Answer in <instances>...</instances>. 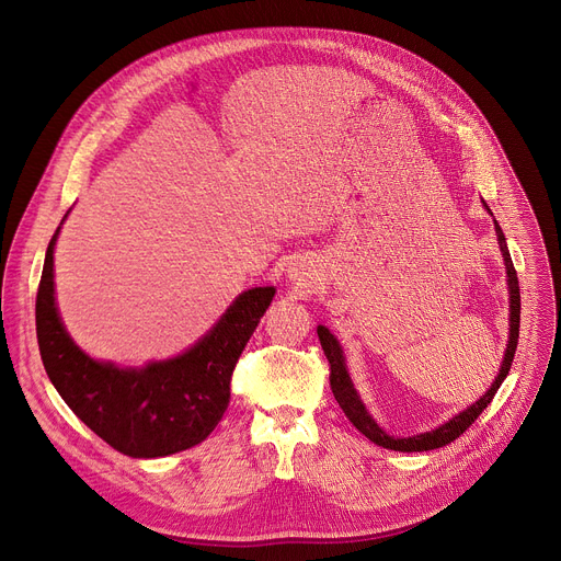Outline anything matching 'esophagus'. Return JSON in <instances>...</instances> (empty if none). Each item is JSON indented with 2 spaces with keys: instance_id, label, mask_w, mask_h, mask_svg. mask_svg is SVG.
<instances>
[{
  "instance_id": "obj_1",
  "label": "esophagus",
  "mask_w": 561,
  "mask_h": 561,
  "mask_svg": "<svg viewBox=\"0 0 561 561\" xmlns=\"http://www.w3.org/2000/svg\"><path fill=\"white\" fill-rule=\"evenodd\" d=\"M310 270H306V264H301V262H297V264H291L289 266V278L295 280L297 285H306L308 283V278H310V274H308Z\"/></svg>"
}]
</instances>
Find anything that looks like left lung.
Masks as SVG:
<instances>
[{"label":"left lung","instance_id":"left-lung-1","mask_svg":"<svg viewBox=\"0 0 561 561\" xmlns=\"http://www.w3.org/2000/svg\"><path fill=\"white\" fill-rule=\"evenodd\" d=\"M484 207L489 209V205L484 203ZM491 211V209H489ZM495 232H497V244L504 257V270H506V285H510V344H506V352H504V360L500 365L497 377L493 381V386L484 392V397H479L472 407H468L466 411H461L459 415H455L451 420H447L445 424H440L438 430L434 432H424L420 436H409V438H394L388 436L381 426L371 420V415L367 413L365 404L360 402V397L352 383L350 371H346L344 365V356H342V346L340 342L333 337V333L327 327H317V335L319 342H322V350L324 356L329 360L331 367V390L333 397L337 399L340 409L344 411V415L350 417V422L356 426L360 434H365L371 443H377L386 449H394V451H426V449H436L443 445H449L451 440H457L468 426L482 415V411L493 402V397L497 392V388L502 386V381L506 379L514 363V354H516V346H518V329H520V287H518V276L514 270V262L510 255V249H506V239L502 228L495 221Z\"/></svg>","mask_w":561,"mask_h":561}]
</instances>
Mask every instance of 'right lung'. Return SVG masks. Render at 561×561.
Masks as SVG:
<instances>
[{
	"label": "right lung",
	"instance_id": "add662e5",
	"mask_svg": "<svg viewBox=\"0 0 561 561\" xmlns=\"http://www.w3.org/2000/svg\"><path fill=\"white\" fill-rule=\"evenodd\" d=\"M51 234L36 295V335L49 381L106 445L131 459H157L203 443L230 404L232 369L276 289L239 295L219 322L184 354L141 369L87 356L66 333L55 301Z\"/></svg>",
	"mask_w": 561,
	"mask_h": 561
}]
</instances>
